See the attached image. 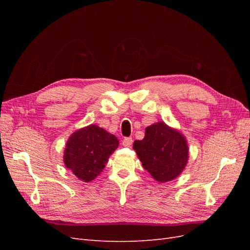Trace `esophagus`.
<instances>
[{"mask_svg": "<svg viewBox=\"0 0 250 250\" xmlns=\"http://www.w3.org/2000/svg\"><path fill=\"white\" fill-rule=\"evenodd\" d=\"M132 139L131 138H125L124 140H123V142H122V144H123V146H125V147H130L131 145H132Z\"/></svg>", "mask_w": 250, "mask_h": 250, "instance_id": "1", "label": "esophagus"}]
</instances>
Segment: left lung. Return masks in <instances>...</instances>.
<instances>
[{
    "label": "left lung",
    "instance_id": "obj_1",
    "mask_svg": "<svg viewBox=\"0 0 250 250\" xmlns=\"http://www.w3.org/2000/svg\"><path fill=\"white\" fill-rule=\"evenodd\" d=\"M144 169L155 180L166 183L177 177L185 169L188 149L186 139L163 122L145 129V138L133 143Z\"/></svg>",
    "mask_w": 250,
    "mask_h": 250
}]
</instances>
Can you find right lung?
<instances>
[{"instance_id": "add662e5", "label": "right lung", "mask_w": 250, "mask_h": 250, "mask_svg": "<svg viewBox=\"0 0 250 250\" xmlns=\"http://www.w3.org/2000/svg\"><path fill=\"white\" fill-rule=\"evenodd\" d=\"M119 146L113 134L89 125L71 135L64 150V164L79 179L88 183L105 167L109 155Z\"/></svg>"}]
</instances>
